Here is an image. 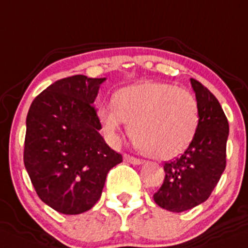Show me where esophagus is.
<instances>
[{"instance_id":"1","label":"esophagus","mask_w":248,"mask_h":248,"mask_svg":"<svg viewBox=\"0 0 248 248\" xmlns=\"http://www.w3.org/2000/svg\"><path fill=\"white\" fill-rule=\"evenodd\" d=\"M124 161L128 162V163H131V164H135V166H139V164L142 163V161L141 159H139V158L136 157H133V155H124Z\"/></svg>"}]
</instances>
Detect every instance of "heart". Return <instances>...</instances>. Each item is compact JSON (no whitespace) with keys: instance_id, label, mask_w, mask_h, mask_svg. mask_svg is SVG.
<instances>
[{"instance_id":"1","label":"heart","mask_w":248,"mask_h":248,"mask_svg":"<svg viewBox=\"0 0 248 248\" xmlns=\"http://www.w3.org/2000/svg\"><path fill=\"white\" fill-rule=\"evenodd\" d=\"M106 133L118 139L124 122L139 148L150 157L171 159L187 150L200 123L195 96L176 85L143 81L123 87L114 103L98 112Z\"/></svg>"}]
</instances>
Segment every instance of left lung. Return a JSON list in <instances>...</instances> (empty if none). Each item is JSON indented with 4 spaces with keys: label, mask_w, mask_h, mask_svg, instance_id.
<instances>
[{
    "label": "left lung",
    "mask_w": 248,
    "mask_h": 248,
    "mask_svg": "<svg viewBox=\"0 0 248 248\" xmlns=\"http://www.w3.org/2000/svg\"><path fill=\"white\" fill-rule=\"evenodd\" d=\"M200 108V123L187 150L163 166L166 176L153 195L167 211H187L208 200L226 166L229 123L220 103L206 86L191 79Z\"/></svg>",
    "instance_id": "8db88e82"
}]
</instances>
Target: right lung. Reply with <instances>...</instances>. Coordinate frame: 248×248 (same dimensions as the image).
I'll return each instance as SVG.
<instances>
[{
  "label": "right lung",
  "mask_w": 248,
  "mask_h": 248,
  "mask_svg": "<svg viewBox=\"0 0 248 248\" xmlns=\"http://www.w3.org/2000/svg\"><path fill=\"white\" fill-rule=\"evenodd\" d=\"M105 78L74 75L35 97L27 117L24 166L42 202L63 214L89 211L107 174L123 162L100 135L93 107Z\"/></svg>",
  "instance_id": "add662e5"
}]
</instances>
